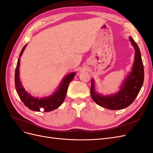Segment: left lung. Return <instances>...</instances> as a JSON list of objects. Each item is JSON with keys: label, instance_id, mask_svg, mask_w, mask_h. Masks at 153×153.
Wrapping results in <instances>:
<instances>
[{"label": "left lung", "instance_id": "8db88e82", "mask_svg": "<svg viewBox=\"0 0 153 153\" xmlns=\"http://www.w3.org/2000/svg\"><path fill=\"white\" fill-rule=\"evenodd\" d=\"M129 41L135 50V61L131 71L124 80L117 93L112 95L103 96L95 91L94 80H91V94L94 102L109 110H121L130 105L139 93L144 79V69L141 53L137 44L132 38Z\"/></svg>", "mask_w": 153, "mask_h": 153}]
</instances>
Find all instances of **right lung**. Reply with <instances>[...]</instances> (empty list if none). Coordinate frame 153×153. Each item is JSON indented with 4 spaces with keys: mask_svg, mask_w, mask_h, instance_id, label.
Returning <instances> with one entry per match:
<instances>
[{
    "mask_svg": "<svg viewBox=\"0 0 153 153\" xmlns=\"http://www.w3.org/2000/svg\"><path fill=\"white\" fill-rule=\"evenodd\" d=\"M26 46L27 44L22 48L20 53L15 70V83L17 94L19 96L22 102L29 109L36 111V112H39L41 108H43L44 112H50V111H52L59 107L64 102L69 84L73 80L74 76L75 75V73L74 72L69 73L67 76L64 77L62 81L61 82V84L59 86L58 89L53 94L44 98H41L39 99L38 98H34V97L32 96L25 90L22 85L21 81L20 80V59Z\"/></svg>",
    "mask_w": 153,
    "mask_h": 153,
    "instance_id": "right-lung-1",
    "label": "right lung"
}]
</instances>
